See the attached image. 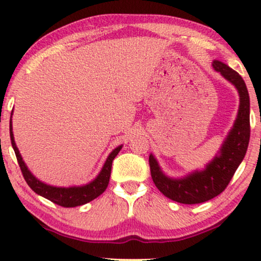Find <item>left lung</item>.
Listing matches in <instances>:
<instances>
[{"instance_id":"1","label":"left lung","mask_w":261,"mask_h":261,"mask_svg":"<svg viewBox=\"0 0 261 261\" xmlns=\"http://www.w3.org/2000/svg\"><path fill=\"white\" fill-rule=\"evenodd\" d=\"M213 67L237 88L240 97L237 120L224 139L219 153L212 162L206 164L204 170H195L181 178L167 177L154 155L149 154L151 176L155 187L167 198L183 204H197L220 195L229 184L248 147L251 127L247 87L240 74L224 63L214 60Z\"/></svg>"}]
</instances>
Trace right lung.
<instances>
[{"label": "right lung", "mask_w": 261, "mask_h": 261, "mask_svg": "<svg viewBox=\"0 0 261 261\" xmlns=\"http://www.w3.org/2000/svg\"><path fill=\"white\" fill-rule=\"evenodd\" d=\"M13 115V112H12ZM12 115H10V124H9V132H10V140H12V146L15 151V155L19 163L21 172L23 174L24 180L30 185V188L33 190L35 194L42 196V197L49 199V201L56 203V204L65 206V208H73V206L83 205L85 203L91 202L92 199L97 198L99 195H102L106 191L107 187H108L110 172H112V164L113 160L122 148V145L113 149L107 158L105 165H103L102 170L99 171L97 177L90 183L81 185V187H70V188H62V187H52V185L42 183L38 178L34 177V174L28 170V167L21 156L19 148L16 147L15 140H14L13 134V124H12Z\"/></svg>", "instance_id": "right-lung-1"}]
</instances>
